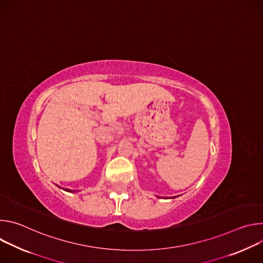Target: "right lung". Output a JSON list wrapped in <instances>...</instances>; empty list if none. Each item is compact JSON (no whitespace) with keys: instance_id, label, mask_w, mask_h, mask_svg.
Returning <instances> with one entry per match:
<instances>
[{"instance_id":"1","label":"right lung","mask_w":263,"mask_h":263,"mask_svg":"<svg viewBox=\"0 0 263 263\" xmlns=\"http://www.w3.org/2000/svg\"><path fill=\"white\" fill-rule=\"evenodd\" d=\"M64 191H66V192H70V193L72 192V191H69V190H64Z\"/></svg>"}]
</instances>
